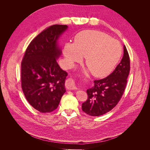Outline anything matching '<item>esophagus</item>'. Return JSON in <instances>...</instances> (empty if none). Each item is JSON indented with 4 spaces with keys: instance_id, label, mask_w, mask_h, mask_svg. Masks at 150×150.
<instances>
[{
    "instance_id": "obj_1",
    "label": "esophagus",
    "mask_w": 150,
    "mask_h": 150,
    "mask_svg": "<svg viewBox=\"0 0 150 150\" xmlns=\"http://www.w3.org/2000/svg\"><path fill=\"white\" fill-rule=\"evenodd\" d=\"M66 86L68 89H76V86L74 80L70 78H68L66 81Z\"/></svg>"
}]
</instances>
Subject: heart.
<instances>
[{"instance_id":"obj_1","label":"heart","mask_w":150,"mask_h":150,"mask_svg":"<svg viewBox=\"0 0 150 150\" xmlns=\"http://www.w3.org/2000/svg\"><path fill=\"white\" fill-rule=\"evenodd\" d=\"M122 48L117 40L95 30H86L76 35L74 44L67 43L64 55L69 65L81 62L86 57V65L97 78H103L114 70L120 61Z\"/></svg>"}]
</instances>
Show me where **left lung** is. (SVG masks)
Wrapping results in <instances>:
<instances>
[{
  "instance_id": "8db88e82",
  "label": "left lung",
  "mask_w": 150,
  "mask_h": 150,
  "mask_svg": "<svg viewBox=\"0 0 150 150\" xmlns=\"http://www.w3.org/2000/svg\"><path fill=\"white\" fill-rule=\"evenodd\" d=\"M129 71V56L124 46L123 57L115 69L106 78L94 80V86L86 91L88 99L82 104L83 111L98 116L114 108L123 94Z\"/></svg>"
}]
</instances>
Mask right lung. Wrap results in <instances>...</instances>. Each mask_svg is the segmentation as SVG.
<instances>
[{"mask_svg": "<svg viewBox=\"0 0 150 150\" xmlns=\"http://www.w3.org/2000/svg\"><path fill=\"white\" fill-rule=\"evenodd\" d=\"M67 28L52 25L42 31L27 47L21 62V87L30 105L40 112L58 107L66 92L67 73L56 61L61 54L57 40Z\"/></svg>", "mask_w": 150, "mask_h": 150, "instance_id": "obj_1", "label": "right lung"}]
</instances>
